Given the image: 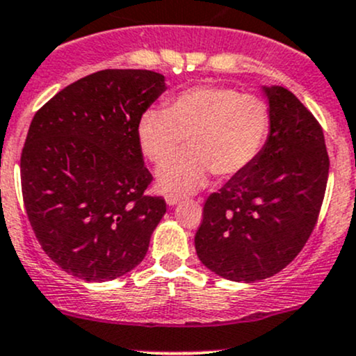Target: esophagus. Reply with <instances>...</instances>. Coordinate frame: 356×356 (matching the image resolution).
<instances>
[{"mask_svg": "<svg viewBox=\"0 0 356 356\" xmlns=\"http://www.w3.org/2000/svg\"><path fill=\"white\" fill-rule=\"evenodd\" d=\"M165 201H167V204H169V206H175L177 202L182 201V196H179V194H167Z\"/></svg>", "mask_w": 356, "mask_h": 356, "instance_id": "34e87169", "label": "esophagus"}]
</instances>
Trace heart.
I'll use <instances>...</instances> for the list:
<instances>
[{"mask_svg":"<svg viewBox=\"0 0 356 356\" xmlns=\"http://www.w3.org/2000/svg\"><path fill=\"white\" fill-rule=\"evenodd\" d=\"M272 134V109L264 97L228 86H196L169 108H150L138 123L142 152L163 163L184 140L190 150L159 169V184L174 193L204 186L209 174L235 177L259 160Z\"/></svg>","mask_w":356,"mask_h":356,"instance_id":"b5f03b06","label":"heart"}]
</instances>
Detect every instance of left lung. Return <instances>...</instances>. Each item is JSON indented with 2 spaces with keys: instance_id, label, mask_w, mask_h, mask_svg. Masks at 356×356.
<instances>
[{
  "instance_id": "8db88e82",
  "label": "left lung",
  "mask_w": 356,
  "mask_h": 356,
  "mask_svg": "<svg viewBox=\"0 0 356 356\" xmlns=\"http://www.w3.org/2000/svg\"><path fill=\"white\" fill-rule=\"evenodd\" d=\"M272 109L267 147L250 169L206 199L196 252L211 272L255 282L298 257L318 222L330 157L321 124L282 86L264 88Z\"/></svg>"
}]
</instances>
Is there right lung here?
Wrapping results in <instances>:
<instances>
[{"label":"right lung","instance_id":"right-lung-1","mask_svg":"<svg viewBox=\"0 0 356 356\" xmlns=\"http://www.w3.org/2000/svg\"><path fill=\"white\" fill-rule=\"evenodd\" d=\"M165 91L162 74L106 69L35 113L19 159L26 216L62 270L88 282L124 275L147 255L167 206L145 196L138 123Z\"/></svg>","mask_w":356,"mask_h":356}]
</instances>
